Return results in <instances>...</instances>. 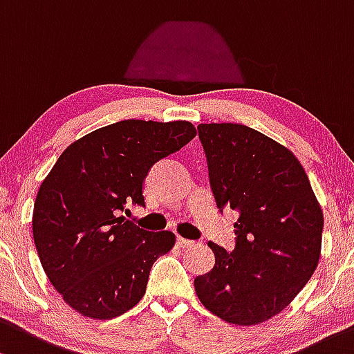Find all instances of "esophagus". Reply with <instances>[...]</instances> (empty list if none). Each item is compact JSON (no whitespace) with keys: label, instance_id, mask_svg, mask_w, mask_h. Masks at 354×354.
Instances as JSON below:
<instances>
[{"label":"esophagus","instance_id":"esophagus-1","mask_svg":"<svg viewBox=\"0 0 354 354\" xmlns=\"http://www.w3.org/2000/svg\"><path fill=\"white\" fill-rule=\"evenodd\" d=\"M176 244H178V248H181V249H189L195 245V241L185 239V237H176Z\"/></svg>","mask_w":354,"mask_h":354}]
</instances>
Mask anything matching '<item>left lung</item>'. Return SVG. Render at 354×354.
Returning <instances> with one entry per match:
<instances>
[{"mask_svg":"<svg viewBox=\"0 0 354 354\" xmlns=\"http://www.w3.org/2000/svg\"><path fill=\"white\" fill-rule=\"evenodd\" d=\"M218 210L239 214L236 245L208 243L215 266L195 278L202 302L237 326L261 324L292 302L319 263L324 217L299 159L239 124H200Z\"/></svg>","mask_w":354,"mask_h":354,"instance_id":"left-lung-1","label":"left lung"}]
</instances>
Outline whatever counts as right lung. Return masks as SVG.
Here are the masks:
<instances>
[{
    "label": "right lung",
    "mask_w": 354,
    "mask_h": 354,
    "mask_svg": "<svg viewBox=\"0 0 354 354\" xmlns=\"http://www.w3.org/2000/svg\"><path fill=\"white\" fill-rule=\"evenodd\" d=\"M195 136L183 120H122L59 156L37 193L32 229L47 278L74 310L113 319L142 299L151 268L173 248L174 234L149 232L120 214L130 203L146 205L151 167Z\"/></svg>",
    "instance_id": "obj_1"
}]
</instances>
